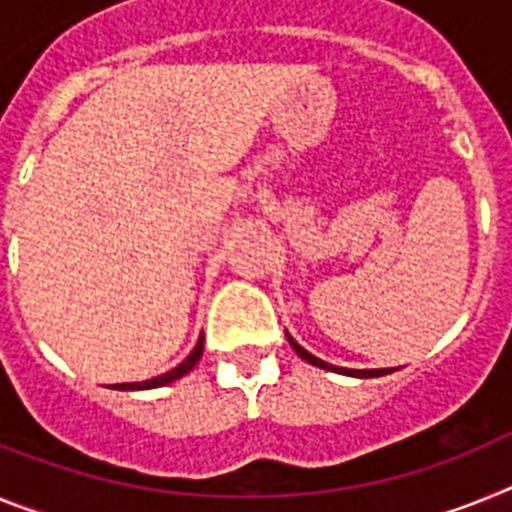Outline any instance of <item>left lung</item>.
<instances>
[{
  "instance_id": "left-lung-1",
  "label": "left lung",
  "mask_w": 512,
  "mask_h": 512,
  "mask_svg": "<svg viewBox=\"0 0 512 512\" xmlns=\"http://www.w3.org/2000/svg\"><path fill=\"white\" fill-rule=\"evenodd\" d=\"M289 343H291V346H294L296 354L302 356L304 362L315 364V367H322V369H330V372H341V375H354V377H380V375H388V372H393V367H390V369H346V367H333V364L322 362V359H317V356L309 354L307 349H302V346H299V343H296L291 336H289Z\"/></svg>"
}]
</instances>
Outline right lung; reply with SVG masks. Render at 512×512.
Returning a JSON list of instances; mask_svg holds the SVG:
<instances>
[{
  "instance_id": "obj_1",
  "label": "right lung",
  "mask_w": 512,
  "mask_h": 512,
  "mask_svg": "<svg viewBox=\"0 0 512 512\" xmlns=\"http://www.w3.org/2000/svg\"><path fill=\"white\" fill-rule=\"evenodd\" d=\"M200 356H203V336H200V341H197L195 351H192V354L187 356V359H184L179 367H174L171 372H166V375L153 377V380L122 382V385H117V390H148V388H161V385H169V382H174V380H179V377L187 375V372H190V369L200 362Z\"/></svg>"
}]
</instances>
